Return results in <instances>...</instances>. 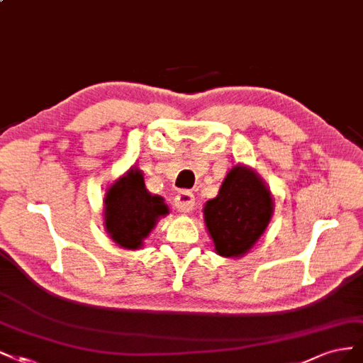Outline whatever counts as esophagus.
Instances as JSON below:
<instances>
[{"label":"esophagus","instance_id":"34e87169","mask_svg":"<svg viewBox=\"0 0 363 363\" xmlns=\"http://www.w3.org/2000/svg\"><path fill=\"white\" fill-rule=\"evenodd\" d=\"M174 206L179 213H190L194 208V196L190 191H179L174 197Z\"/></svg>","mask_w":363,"mask_h":363}]
</instances>
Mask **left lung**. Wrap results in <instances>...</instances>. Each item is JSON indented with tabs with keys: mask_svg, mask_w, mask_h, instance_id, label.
<instances>
[{
	"mask_svg": "<svg viewBox=\"0 0 363 363\" xmlns=\"http://www.w3.org/2000/svg\"><path fill=\"white\" fill-rule=\"evenodd\" d=\"M274 211L264 179L245 164L233 166L218 194L203 206V221L217 255L242 258L262 237Z\"/></svg>",
	"mask_w": 363,
	"mask_h": 363,
	"instance_id": "8db88e82",
	"label": "left lung"
}]
</instances>
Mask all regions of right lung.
<instances>
[{
    "instance_id": "right-lung-1",
    "label": "right lung",
    "mask_w": 363,
    "mask_h": 363,
    "mask_svg": "<svg viewBox=\"0 0 363 363\" xmlns=\"http://www.w3.org/2000/svg\"><path fill=\"white\" fill-rule=\"evenodd\" d=\"M102 218L108 237L122 249L138 250L158 221L169 214L164 199L147 191L143 172L126 170L104 196Z\"/></svg>"
}]
</instances>
